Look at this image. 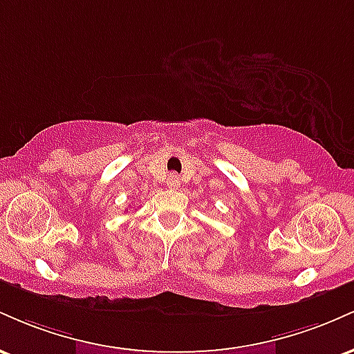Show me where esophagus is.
<instances>
[{"instance_id":"34e87169","label":"esophagus","mask_w":354,"mask_h":354,"mask_svg":"<svg viewBox=\"0 0 354 354\" xmlns=\"http://www.w3.org/2000/svg\"><path fill=\"white\" fill-rule=\"evenodd\" d=\"M180 185H181V181H180V178H178V174H174V173L169 174V176H168V186H169V188L176 189V188H180Z\"/></svg>"}]
</instances>
